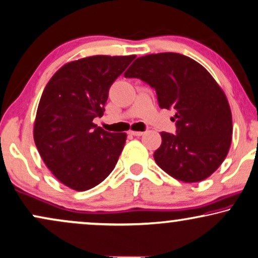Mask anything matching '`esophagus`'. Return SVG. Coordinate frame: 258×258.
Instances as JSON below:
<instances>
[{
    "mask_svg": "<svg viewBox=\"0 0 258 258\" xmlns=\"http://www.w3.org/2000/svg\"><path fill=\"white\" fill-rule=\"evenodd\" d=\"M130 135H132L135 137H140V136L144 135V132L143 131H130Z\"/></svg>",
    "mask_w": 258,
    "mask_h": 258,
    "instance_id": "1",
    "label": "esophagus"
}]
</instances>
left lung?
Masks as SVG:
<instances>
[{"label": "left lung", "instance_id": "obj_1", "mask_svg": "<svg viewBox=\"0 0 258 258\" xmlns=\"http://www.w3.org/2000/svg\"><path fill=\"white\" fill-rule=\"evenodd\" d=\"M125 77L149 83L159 107L176 110V135L161 132L162 144L153 153L158 167L187 183L213 174L230 150L232 114L212 75L191 58L164 52L137 58Z\"/></svg>", "mask_w": 258, "mask_h": 258}]
</instances>
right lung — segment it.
Segmentation results:
<instances>
[{
	"mask_svg": "<svg viewBox=\"0 0 258 258\" xmlns=\"http://www.w3.org/2000/svg\"><path fill=\"white\" fill-rule=\"evenodd\" d=\"M136 56H91L64 64L45 87L33 138L42 161L58 181L84 191L115 168L126 133L93 122L102 116L108 90Z\"/></svg>",
	"mask_w": 258,
	"mask_h": 258,
	"instance_id": "add662e5",
	"label": "right lung"
}]
</instances>
